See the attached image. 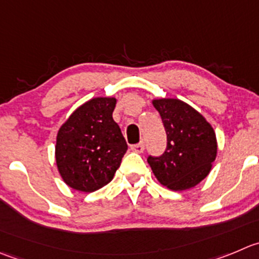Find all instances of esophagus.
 I'll use <instances>...</instances> for the list:
<instances>
[{"label":"esophagus","instance_id":"1","mask_svg":"<svg viewBox=\"0 0 259 259\" xmlns=\"http://www.w3.org/2000/svg\"><path fill=\"white\" fill-rule=\"evenodd\" d=\"M131 150H132V151L137 152V154H141V152H144V150H145L144 142H140V144L132 145V146H131Z\"/></svg>","mask_w":259,"mask_h":259}]
</instances>
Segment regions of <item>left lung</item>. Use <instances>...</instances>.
<instances>
[{
    "label": "left lung",
    "mask_w": 259,
    "mask_h": 259,
    "mask_svg": "<svg viewBox=\"0 0 259 259\" xmlns=\"http://www.w3.org/2000/svg\"><path fill=\"white\" fill-rule=\"evenodd\" d=\"M166 131V150L147 162L162 186L186 191L202 182L212 168L218 141L212 125L201 113L179 99H154Z\"/></svg>",
    "instance_id": "8db88e82"
}]
</instances>
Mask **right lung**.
I'll list each match as a JSON object with an SVG mask.
<instances>
[{
	"label": "right lung",
	"instance_id": "right-lung-1",
	"mask_svg": "<svg viewBox=\"0 0 259 259\" xmlns=\"http://www.w3.org/2000/svg\"><path fill=\"white\" fill-rule=\"evenodd\" d=\"M115 104V98H94L80 105L58 130L56 164L63 182L76 191H98L119 168L128 146L113 119Z\"/></svg>",
	"mask_w": 259,
	"mask_h": 259
}]
</instances>
